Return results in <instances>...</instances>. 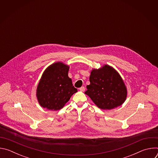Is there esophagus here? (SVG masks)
<instances>
[{
  "mask_svg": "<svg viewBox=\"0 0 158 158\" xmlns=\"http://www.w3.org/2000/svg\"><path fill=\"white\" fill-rule=\"evenodd\" d=\"M79 90H80L81 91L84 92V91H85V87H83V86H82L81 87H80V88H79Z\"/></svg>",
  "mask_w": 158,
  "mask_h": 158,
  "instance_id": "esophagus-1",
  "label": "esophagus"
}]
</instances>
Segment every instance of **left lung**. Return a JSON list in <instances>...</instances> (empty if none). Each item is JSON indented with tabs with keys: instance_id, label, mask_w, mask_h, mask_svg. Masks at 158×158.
<instances>
[{
	"instance_id": "1",
	"label": "left lung",
	"mask_w": 158,
	"mask_h": 158,
	"mask_svg": "<svg viewBox=\"0 0 158 158\" xmlns=\"http://www.w3.org/2000/svg\"><path fill=\"white\" fill-rule=\"evenodd\" d=\"M90 84L85 94L100 109L109 110L122 105L126 99V86L116 69L104 65L93 69L89 77Z\"/></svg>"
}]
</instances>
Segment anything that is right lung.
I'll list each match as a JSON object with an SVG mask.
<instances>
[{"mask_svg": "<svg viewBox=\"0 0 158 158\" xmlns=\"http://www.w3.org/2000/svg\"><path fill=\"white\" fill-rule=\"evenodd\" d=\"M69 66L55 62L43 73L38 84L36 96L39 104L51 110L62 109L77 91L68 76Z\"/></svg>", "mask_w": 158, "mask_h": 158, "instance_id": "right-lung-1", "label": "right lung"}]
</instances>
